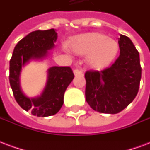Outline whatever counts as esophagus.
<instances>
[{
    "label": "esophagus",
    "mask_w": 150,
    "mask_h": 150,
    "mask_svg": "<svg viewBox=\"0 0 150 150\" xmlns=\"http://www.w3.org/2000/svg\"><path fill=\"white\" fill-rule=\"evenodd\" d=\"M74 74H75V75H81L83 74V71L79 68H75L74 70Z\"/></svg>",
    "instance_id": "34e87169"
}]
</instances>
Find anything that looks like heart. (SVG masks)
I'll list each match as a JSON object with an SVG mask.
<instances>
[{"instance_id": "b5f03b06", "label": "heart", "mask_w": 150, "mask_h": 150, "mask_svg": "<svg viewBox=\"0 0 150 150\" xmlns=\"http://www.w3.org/2000/svg\"><path fill=\"white\" fill-rule=\"evenodd\" d=\"M71 47L77 53L88 54V62L94 67L109 64L119 52L118 42L100 33L78 36L71 42Z\"/></svg>"}]
</instances>
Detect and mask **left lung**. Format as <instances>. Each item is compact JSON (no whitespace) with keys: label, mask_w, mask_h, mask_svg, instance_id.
Returning a JSON list of instances; mask_svg holds the SVG:
<instances>
[{"label":"left lung","mask_w":150,"mask_h":150,"mask_svg":"<svg viewBox=\"0 0 150 150\" xmlns=\"http://www.w3.org/2000/svg\"><path fill=\"white\" fill-rule=\"evenodd\" d=\"M120 54L110 67L85 73L86 100L93 110L116 114L131 104L142 77L139 52L128 37L120 34Z\"/></svg>","instance_id":"left-lung-1"}]
</instances>
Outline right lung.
Returning a JSON list of instances; mask_svg holds the SVG:
<instances>
[{"mask_svg":"<svg viewBox=\"0 0 150 150\" xmlns=\"http://www.w3.org/2000/svg\"><path fill=\"white\" fill-rule=\"evenodd\" d=\"M57 38L54 29L31 32L17 43L10 60L9 82L15 99L22 108L39 117L52 116L60 111L65 90L75 77L74 73L70 67H50L45 90L35 98H27L22 92L19 75L22 67L30 60L46 57L48 50L54 47Z\"/></svg>","mask_w":150,"mask_h":150,"instance_id":"obj_1","label":"right lung"}]
</instances>
